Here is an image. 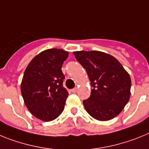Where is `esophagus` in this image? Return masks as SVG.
<instances>
[{
  "label": "esophagus",
  "instance_id": "34e87169",
  "mask_svg": "<svg viewBox=\"0 0 149 149\" xmlns=\"http://www.w3.org/2000/svg\"><path fill=\"white\" fill-rule=\"evenodd\" d=\"M71 91H72L73 93H76V91H77V88H73L72 90H71Z\"/></svg>",
  "mask_w": 149,
  "mask_h": 149
}]
</instances>
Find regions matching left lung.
Returning a JSON list of instances; mask_svg holds the SVG:
<instances>
[{"instance_id": "8db88e82", "label": "left lung", "mask_w": 149, "mask_h": 149, "mask_svg": "<svg viewBox=\"0 0 149 149\" xmlns=\"http://www.w3.org/2000/svg\"><path fill=\"white\" fill-rule=\"evenodd\" d=\"M86 70L92 87L90 97L83 100L88 113L99 121L117 116L129 101L131 80L120 62L99 51L73 52Z\"/></svg>"}]
</instances>
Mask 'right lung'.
Segmentation results:
<instances>
[{
  "label": "right lung",
  "instance_id": "right-lung-1",
  "mask_svg": "<svg viewBox=\"0 0 149 149\" xmlns=\"http://www.w3.org/2000/svg\"><path fill=\"white\" fill-rule=\"evenodd\" d=\"M67 57L64 50H45L32 59L24 71L21 84L24 103L42 121H52L64 110L69 94L63 87L65 76L61 67Z\"/></svg>",
  "mask_w": 149,
  "mask_h": 149
}]
</instances>
